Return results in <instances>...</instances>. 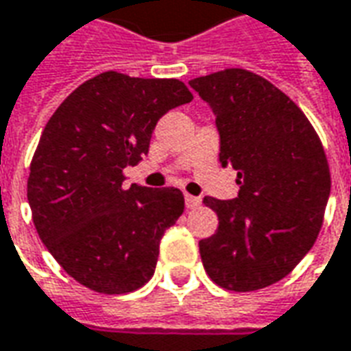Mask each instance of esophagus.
<instances>
[{
    "label": "esophagus",
    "mask_w": 351,
    "mask_h": 351,
    "mask_svg": "<svg viewBox=\"0 0 351 351\" xmlns=\"http://www.w3.org/2000/svg\"><path fill=\"white\" fill-rule=\"evenodd\" d=\"M200 198L198 196H191V195H185V204H187V208L189 210H193V208H198L200 206Z\"/></svg>",
    "instance_id": "obj_1"
}]
</instances>
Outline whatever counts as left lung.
<instances>
[{"label":"left lung","instance_id":"1","mask_svg":"<svg viewBox=\"0 0 351 351\" xmlns=\"http://www.w3.org/2000/svg\"><path fill=\"white\" fill-rule=\"evenodd\" d=\"M189 84L210 104L221 166H232L234 200L206 196L217 232L200 240L206 272L223 289L257 291L280 282L312 250L323 225L330 171L306 115L265 77L230 68Z\"/></svg>","mask_w":351,"mask_h":351}]
</instances>
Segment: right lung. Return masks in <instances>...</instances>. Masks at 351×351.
<instances>
[{
    "label": "right lung",
    "mask_w": 351,
    "mask_h": 351,
    "mask_svg": "<svg viewBox=\"0 0 351 351\" xmlns=\"http://www.w3.org/2000/svg\"><path fill=\"white\" fill-rule=\"evenodd\" d=\"M193 94L180 79L104 71L62 101L45 126L28 178L32 219L66 272L104 295L140 289L155 274L160 240L185 210L180 189L123 187L126 166Z\"/></svg>",
    "instance_id": "1"
}]
</instances>
